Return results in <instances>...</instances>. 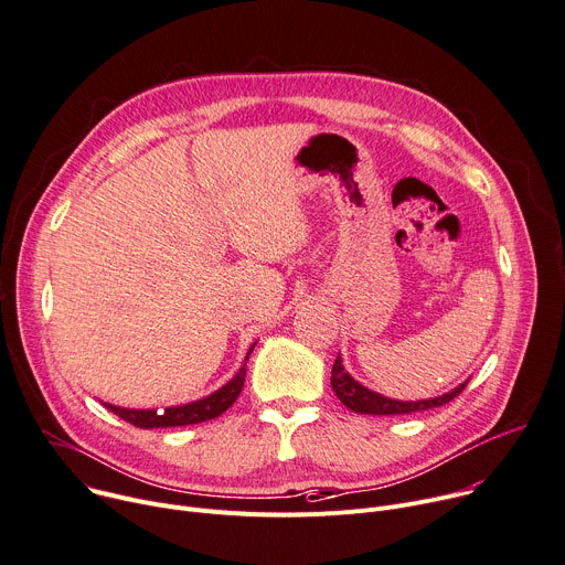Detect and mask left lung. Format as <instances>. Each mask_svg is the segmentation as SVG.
<instances>
[{"mask_svg":"<svg viewBox=\"0 0 565 565\" xmlns=\"http://www.w3.org/2000/svg\"><path fill=\"white\" fill-rule=\"evenodd\" d=\"M469 379L465 383H459L457 387H452L450 392L435 396V398H419V401H398V398H390L383 396L370 387H365L363 383H358L342 365V355L338 353L333 370H331V387L335 392V396L342 401V405H347L349 409L358 415H413V413H424V409H433V407H441L448 401H452L461 390L467 387Z\"/></svg>","mask_w":565,"mask_h":565,"instance_id":"obj_1","label":"left lung"}]
</instances>
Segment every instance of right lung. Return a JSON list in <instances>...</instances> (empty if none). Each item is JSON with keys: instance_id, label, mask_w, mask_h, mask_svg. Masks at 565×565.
Segmentation results:
<instances>
[{"instance_id": "1", "label": "right lung", "mask_w": 565, "mask_h": 565, "mask_svg": "<svg viewBox=\"0 0 565 565\" xmlns=\"http://www.w3.org/2000/svg\"><path fill=\"white\" fill-rule=\"evenodd\" d=\"M256 344V342H254ZM254 344L247 349V355L243 365L238 367V372L216 392H212L210 396H202L198 401L184 403V405H171L164 407V413H158V409H135V407H121V405H113V403H104L110 413H115L117 417H121L124 422L137 426V428H173V426H191V424H202L221 417L225 409L238 398L243 383H245V374H247V358L254 349Z\"/></svg>"}]
</instances>
